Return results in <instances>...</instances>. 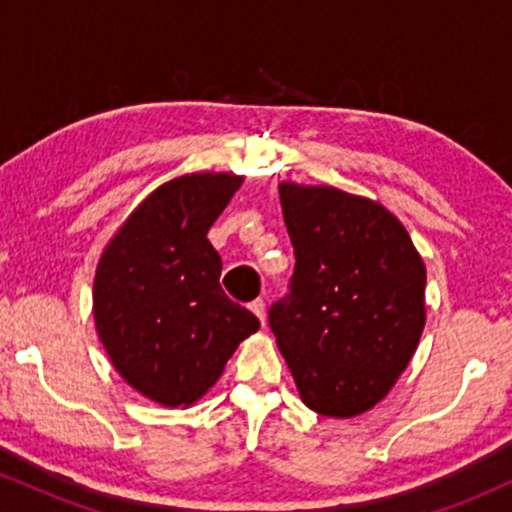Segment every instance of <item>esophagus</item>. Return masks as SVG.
<instances>
[{
	"label": "esophagus",
	"instance_id": "esophagus-1",
	"mask_svg": "<svg viewBox=\"0 0 512 512\" xmlns=\"http://www.w3.org/2000/svg\"><path fill=\"white\" fill-rule=\"evenodd\" d=\"M250 310L255 313L257 317H260V322L264 325V320H267V308H264V301L262 298H257V301L250 303Z\"/></svg>",
	"mask_w": 512,
	"mask_h": 512
}]
</instances>
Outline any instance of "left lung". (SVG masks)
Wrapping results in <instances>:
<instances>
[{"mask_svg": "<svg viewBox=\"0 0 512 512\" xmlns=\"http://www.w3.org/2000/svg\"><path fill=\"white\" fill-rule=\"evenodd\" d=\"M279 199L296 269L269 327L305 407L351 419L392 390L419 346L424 260L373 199L296 182H281Z\"/></svg>", "mask_w": 512, "mask_h": 512, "instance_id": "1", "label": "left lung"}]
</instances>
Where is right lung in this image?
<instances>
[{
  "mask_svg": "<svg viewBox=\"0 0 512 512\" xmlns=\"http://www.w3.org/2000/svg\"><path fill=\"white\" fill-rule=\"evenodd\" d=\"M233 173L163 182L115 233L93 279V320L117 373L163 407H190L260 320L219 284L207 233L236 195Z\"/></svg>",
  "mask_w": 512,
  "mask_h": 512,
  "instance_id": "obj_1",
  "label": "right lung"
}]
</instances>
